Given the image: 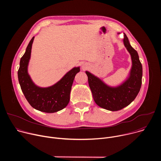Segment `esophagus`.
<instances>
[{
    "label": "esophagus",
    "mask_w": 161,
    "mask_h": 161,
    "mask_svg": "<svg viewBox=\"0 0 161 161\" xmlns=\"http://www.w3.org/2000/svg\"><path fill=\"white\" fill-rule=\"evenodd\" d=\"M88 67V65H87V64H83L82 65V66H81V69L83 70H85V69H86Z\"/></svg>",
    "instance_id": "34e87169"
}]
</instances>
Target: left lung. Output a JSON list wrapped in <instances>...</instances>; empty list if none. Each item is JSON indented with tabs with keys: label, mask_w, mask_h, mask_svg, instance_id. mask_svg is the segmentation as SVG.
Returning <instances> with one entry per match:
<instances>
[{
	"label": "left lung",
	"mask_w": 161,
	"mask_h": 161,
	"mask_svg": "<svg viewBox=\"0 0 161 161\" xmlns=\"http://www.w3.org/2000/svg\"><path fill=\"white\" fill-rule=\"evenodd\" d=\"M123 41L130 54L132 63L129 76L125 81L120 86L111 87L94 75L86 71L95 103L99 107L112 111L120 110L130 104L138 94L142 83L143 69L138 54L130 46L125 34Z\"/></svg>",
	"instance_id": "obj_1"
}]
</instances>
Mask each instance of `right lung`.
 I'll list each match as a JSON object with an SVG mask.
<instances>
[{
  "instance_id": "right-lung-1",
  "label": "right lung",
  "mask_w": 161,
  "mask_h": 161,
  "mask_svg": "<svg viewBox=\"0 0 161 161\" xmlns=\"http://www.w3.org/2000/svg\"><path fill=\"white\" fill-rule=\"evenodd\" d=\"M34 37L29 42L25 53L19 62L18 77L21 89L31 106L45 113H55L67 106L70 100L71 86L80 67H74L55 85L41 88L36 85L28 74V65L31 58L32 45Z\"/></svg>"
}]
</instances>
